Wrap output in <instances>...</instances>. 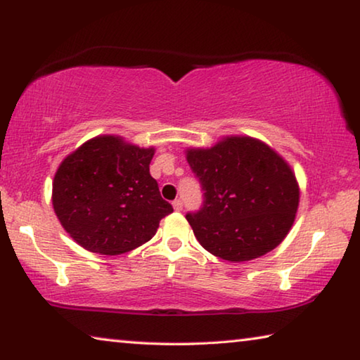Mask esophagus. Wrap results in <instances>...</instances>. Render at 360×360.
Masks as SVG:
<instances>
[{
  "label": "esophagus",
  "instance_id": "esophagus-1",
  "mask_svg": "<svg viewBox=\"0 0 360 360\" xmlns=\"http://www.w3.org/2000/svg\"><path fill=\"white\" fill-rule=\"evenodd\" d=\"M173 208H174V211H181L182 210V202H181V200H174Z\"/></svg>",
  "mask_w": 360,
  "mask_h": 360
}]
</instances>
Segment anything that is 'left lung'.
<instances>
[{
	"label": "left lung",
	"mask_w": 360,
	"mask_h": 360,
	"mask_svg": "<svg viewBox=\"0 0 360 360\" xmlns=\"http://www.w3.org/2000/svg\"><path fill=\"white\" fill-rule=\"evenodd\" d=\"M186 158L205 191L203 208L187 214L206 251L229 262L270 252L288 236L300 202L295 173L257 138L224 136Z\"/></svg>",
	"instance_id": "8db88e82"
}]
</instances>
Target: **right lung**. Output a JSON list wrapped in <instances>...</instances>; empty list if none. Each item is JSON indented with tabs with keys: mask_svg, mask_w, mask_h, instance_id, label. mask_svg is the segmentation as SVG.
I'll return each instance as SVG.
<instances>
[{
	"mask_svg": "<svg viewBox=\"0 0 360 360\" xmlns=\"http://www.w3.org/2000/svg\"><path fill=\"white\" fill-rule=\"evenodd\" d=\"M155 148L95 136L60 163L52 205L66 233L90 252L117 255L144 245L173 206L149 173Z\"/></svg>",
	"mask_w": 360,
	"mask_h": 360,
	"instance_id": "add662e5",
	"label": "right lung"
}]
</instances>
